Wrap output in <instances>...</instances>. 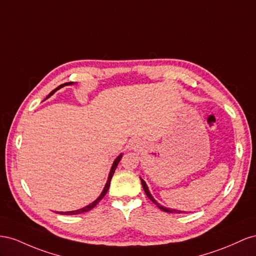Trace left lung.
Here are the masks:
<instances>
[{
  "label": "left lung",
  "mask_w": 256,
  "mask_h": 256,
  "mask_svg": "<svg viewBox=\"0 0 256 256\" xmlns=\"http://www.w3.org/2000/svg\"><path fill=\"white\" fill-rule=\"evenodd\" d=\"M140 180H142V188H144V191L146 195H147V196H148V198H149L151 202H153V204H156V205L160 210L165 211V212H170V214H182V212H184V211L174 210V209H170V208H166V207H163L162 205H160V204H158L154 198H153L152 195L150 194V192H149V188H148L147 184H146V182H144L142 178H140Z\"/></svg>",
  "instance_id": "obj_1"
}]
</instances>
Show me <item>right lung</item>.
I'll use <instances>...</instances> for the list:
<instances>
[{"label":"right lung","mask_w":256,"mask_h":256,"mask_svg":"<svg viewBox=\"0 0 256 256\" xmlns=\"http://www.w3.org/2000/svg\"><path fill=\"white\" fill-rule=\"evenodd\" d=\"M72 82H66V84H61V86H59L56 88V90H54L52 92H51L49 96H51V94L52 93H54L58 89H60V88H62V86H68V84H72ZM121 158H122V154H120L118 158H116V160H114V164H112V170H110V172H109V176H108V180H107V182H106V186H105V188H104V190H103V192H102V194L98 196V198L96 200H94L92 204H90V205H88V206H86L84 208H82V209H79V210H75V211H68V212H59L60 214H66V216H68V214H84V212H86V211H89V210H91L92 208H94L96 207L98 204L102 200V198H103V197L106 195V193H107V191H108V188H109V186H110V181H112V176H114V170H116V166H118V164H119V162H120V160H121Z\"/></svg>","instance_id":"obj_1"}]
</instances>
